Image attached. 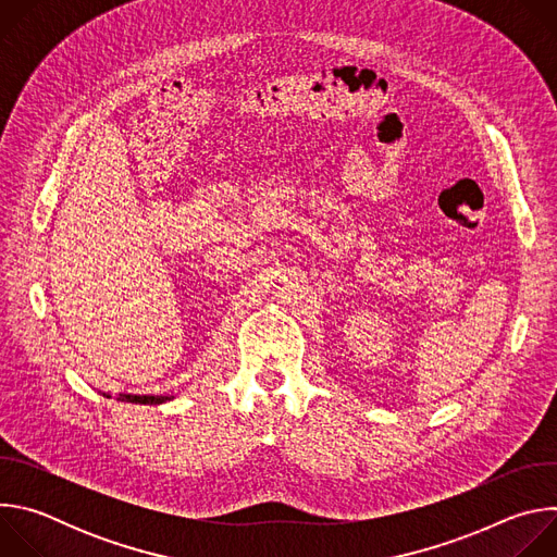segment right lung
Wrapping results in <instances>:
<instances>
[{
  "label": "right lung",
  "mask_w": 557,
  "mask_h": 557,
  "mask_svg": "<svg viewBox=\"0 0 557 557\" xmlns=\"http://www.w3.org/2000/svg\"><path fill=\"white\" fill-rule=\"evenodd\" d=\"M103 396H108L110 399V392H101ZM174 396H149V394H119L116 401H125V404H143V406H161V404H168L172 401Z\"/></svg>",
  "instance_id": "obj_1"
}]
</instances>
